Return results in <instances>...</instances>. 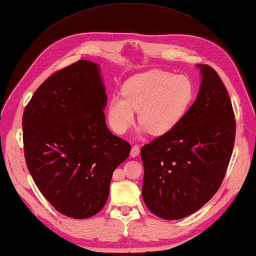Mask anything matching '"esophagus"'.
<instances>
[{"instance_id": "obj_1", "label": "esophagus", "mask_w": 256, "mask_h": 256, "mask_svg": "<svg viewBox=\"0 0 256 256\" xmlns=\"http://www.w3.org/2000/svg\"><path fill=\"white\" fill-rule=\"evenodd\" d=\"M138 155H140V146L135 145L132 147V150H130V156L134 158V157H138Z\"/></svg>"}]
</instances>
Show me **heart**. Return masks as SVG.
<instances>
[{
  "label": "heart",
  "instance_id": "b5f03b06",
  "mask_svg": "<svg viewBox=\"0 0 256 256\" xmlns=\"http://www.w3.org/2000/svg\"><path fill=\"white\" fill-rule=\"evenodd\" d=\"M194 97L191 80L186 76L152 70L130 78L122 94L109 100L106 114L112 130L124 134L135 121L138 110L142 130L162 135L174 128L186 116Z\"/></svg>",
  "mask_w": 256,
  "mask_h": 256
}]
</instances>
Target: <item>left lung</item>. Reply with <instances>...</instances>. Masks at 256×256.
Returning a JSON list of instances; mask_svg holds the SVG:
<instances>
[{"label": "left lung", "instance_id": "1", "mask_svg": "<svg viewBox=\"0 0 256 256\" xmlns=\"http://www.w3.org/2000/svg\"><path fill=\"white\" fill-rule=\"evenodd\" d=\"M202 80L179 124L142 147V195L154 215L167 220L202 208L220 188L232 154L236 120L220 77L198 64Z\"/></svg>", "mask_w": 256, "mask_h": 256}]
</instances>
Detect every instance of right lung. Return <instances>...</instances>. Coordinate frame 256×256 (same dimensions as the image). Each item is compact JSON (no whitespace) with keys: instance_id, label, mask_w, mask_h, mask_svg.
Returning <instances> with one entry per match:
<instances>
[{"instance_id":"1","label":"right lung","mask_w":256,"mask_h":256,"mask_svg":"<svg viewBox=\"0 0 256 256\" xmlns=\"http://www.w3.org/2000/svg\"><path fill=\"white\" fill-rule=\"evenodd\" d=\"M99 65L80 60L46 78L22 116L24 152L36 186L63 215L94 216L130 145L106 124Z\"/></svg>"}]
</instances>
